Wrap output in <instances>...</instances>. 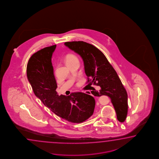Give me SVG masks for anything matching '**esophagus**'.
Listing matches in <instances>:
<instances>
[{
    "instance_id": "esophagus-1",
    "label": "esophagus",
    "mask_w": 159,
    "mask_h": 159,
    "mask_svg": "<svg viewBox=\"0 0 159 159\" xmlns=\"http://www.w3.org/2000/svg\"><path fill=\"white\" fill-rule=\"evenodd\" d=\"M84 93L88 94V95H91L90 91H84Z\"/></svg>"
}]
</instances>
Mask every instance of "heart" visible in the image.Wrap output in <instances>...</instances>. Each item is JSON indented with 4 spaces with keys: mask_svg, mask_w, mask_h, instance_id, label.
Wrapping results in <instances>:
<instances>
[{
    "mask_svg": "<svg viewBox=\"0 0 159 159\" xmlns=\"http://www.w3.org/2000/svg\"><path fill=\"white\" fill-rule=\"evenodd\" d=\"M78 61V57L74 54L70 53L68 54L66 57V62L67 65H69L71 63Z\"/></svg>",
    "mask_w": 159,
    "mask_h": 159,
    "instance_id": "b5f03b06",
    "label": "heart"
}]
</instances>
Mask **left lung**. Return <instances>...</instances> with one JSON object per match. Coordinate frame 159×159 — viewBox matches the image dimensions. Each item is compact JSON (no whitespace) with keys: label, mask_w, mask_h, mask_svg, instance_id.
Wrapping results in <instances>:
<instances>
[{"label":"left lung","mask_w":159,"mask_h":159,"mask_svg":"<svg viewBox=\"0 0 159 159\" xmlns=\"http://www.w3.org/2000/svg\"><path fill=\"white\" fill-rule=\"evenodd\" d=\"M64 44L82 57L87 82H90L101 88L99 91H91V93L95 97H109L117 120L124 122L128 113L127 92L105 55L97 47L83 41L67 42Z\"/></svg>","instance_id":"8db88e82"}]
</instances>
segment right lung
Masks as SVG:
<instances>
[{"instance_id":"obj_1","label":"right lung","mask_w":159,"mask_h":159,"mask_svg":"<svg viewBox=\"0 0 159 159\" xmlns=\"http://www.w3.org/2000/svg\"><path fill=\"white\" fill-rule=\"evenodd\" d=\"M56 45L44 48L29 60L26 73L35 96L58 116L72 123H81L93 114V97L81 92L59 95L51 58Z\"/></svg>"}]
</instances>
